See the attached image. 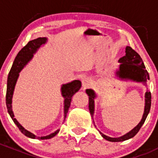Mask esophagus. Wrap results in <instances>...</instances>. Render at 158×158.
I'll use <instances>...</instances> for the list:
<instances>
[{
  "instance_id": "esophagus-1",
  "label": "esophagus",
  "mask_w": 158,
  "mask_h": 158,
  "mask_svg": "<svg viewBox=\"0 0 158 158\" xmlns=\"http://www.w3.org/2000/svg\"><path fill=\"white\" fill-rule=\"evenodd\" d=\"M90 85H91V82L89 79L85 78L82 81V87L84 90H85V89L90 87Z\"/></svg>"
}]
</instances>
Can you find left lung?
I'll use <instances>...</instances> for the list:
<instances>
[{
	"instance_id": "obj_1",
	"label": "left lung",
	"mask_w": 158,
	"mask_h": 158,
	"mask_svg": "<svg viewBox=\"0 0 158 158\" xmlns=\"http://www.w3.org/2000/svg\"><path fill=\"white\" fill-rule=\"evenodd\" d=\"M118 61L120 64L118 66V69L115 71V75L117 77H118V79L122 80V81H131L137 83H142L144 86L147 87V83L150 79L149 74L147 70L145 69V66H144L141 58L135 50H133L130 46H126V55L125 56L120 58ZM86 93L89 97V110H90L91 117L92 118H94L95 99L97 97V95L95 91L92 89H87ZM144 98H145L144 99L145 103H144V113H143L141 120L135 127L132 128L126 134L118 138L109 137L99 131L102 137L107 141H112V142L123 141L134 137L139 132L141 126H143L149 112H150L151 105H152V94L148 90L146 91Z\"/></svg>"
}]
</instances>
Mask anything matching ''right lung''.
Here are the masks:
<instances>
[{
	"mask_svg": "<svg viewBox=\"0 0 158 158\" xmlns=\"http://www.w3.org/2000/svg\"><path fill=\"white\" fill-rule=\"evenodd\" d=\"M48 41V39L46 37H40L35 40L30 41L26 46H24L19 53L17 54V57L15 58L14 63H13L12 68L10 71L9 74L7 77V84H6V105L7 108V111L9 115H10L11 118L14 121V123L17 125V127L20 130L21 132L26 135L27 137L33 139H49L53 138L58 133L60 129H57L54 132L48 135L45 136H36L33 133L30 132L28 130L25 129L19 122L14 118V112L12 110V98L13 94H14V88H15L16 84H17V79H18L19 72L22 71V69L27 64V63L30 61L33 57V55L38 51L39 48L43 45H45ZM81 87V82L78 80H74L71 82L64 84L61 85V96L64 97V120L65 119L66 115H67L68 109L71 105V98L74 96L75 93L80 90Z\"/></svg>",
	"mask_w": 158,
	"mask_h": 158,
	"instance_id": "add662e5",
	"label": "right lung"
}]
</instances>
